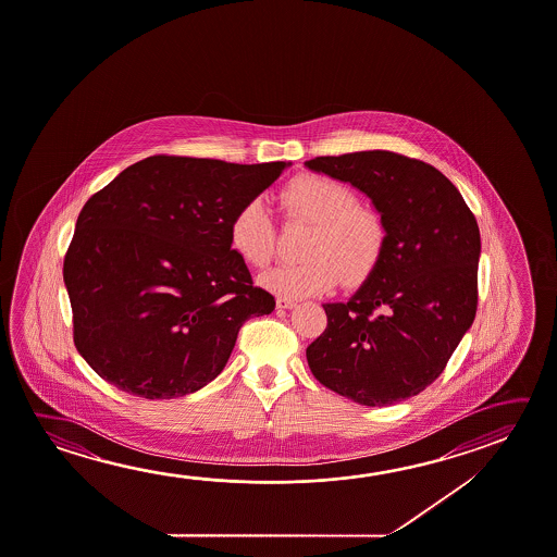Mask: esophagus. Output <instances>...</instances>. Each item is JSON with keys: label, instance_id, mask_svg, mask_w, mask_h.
Masks as SVG:
<instances>
[{"label": "esophagus", "instance_id": "obj_1", "mask_svg": "<svg viewBox=\"0 0 557 557\" xmlns=\"http://www.w3.org/2000/svg\"><path fill=\"white\" fill-rule=\"evenodd\" d=\"M297 302L293 301V299H287V297H277L275 299V307L280 310L293 309Z\"/></svg>", "mask_w": 557, "mask_h": 557}]
</instances>
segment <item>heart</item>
Wrapping results in <instances>:
<instances>
[{"mask_svg": "<svg viewBox=\"0 0 557 557\" xmlns=\"http://www.w3.org/2000/svg\"><path fill=\"white\" fill-rule=\"evenodd\" d=\"M287 223L310 225L301 255L260 275L268 292L282 297H312L344 285H359L373 274L386 248V223L379 211L359 201L357 191L324 174H302L280 194ZM228 243L250 268L274 260L277 231L264 201L252 198L228 221Z\"/></svg>", "mask_w": 557, "mask_h": 557, "instance_id": "obj_1", "label": "heart"}]
</instances>
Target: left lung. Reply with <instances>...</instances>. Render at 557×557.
Here are the masks:
<instances>
[{"label": "left lung", "mask_w": 557, "mask_h": 557, "mask_svg": "<svg viewBox=\"0 0 557 557\" xmlns=\"http://www.w3.org/2000/svg\"><path fill=\"white\" fill-rule=\"evenodd\" d=\"M366 191L386 223V248L347 302H330L326 330L307 347L330 391L391 406L445 371L478 310L480 228L455 184L435 166L394 151L307 161Z\"/></svg>", "instance_id": "obj_1"}]
</instances>
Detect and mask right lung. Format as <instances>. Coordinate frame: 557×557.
<instances>
[{
	"label": "right lung",
	"instance_id": "right-lung-1",
	"mask_svg": "<svg viewBox=\"0 0 557 557\" xmlns=\"http://www.w3.org/2000/svg\"><path fill=\"white\" fill-rule=\"evenodd\" d=\"M289 163L153 156L92 194L64 258L74 344L124 393L171 400L223 371L250 317L274 310L228 221Z\"/></svg>",
	"mask_w": 557,
	"mask_h": 557
}]
</instances>
